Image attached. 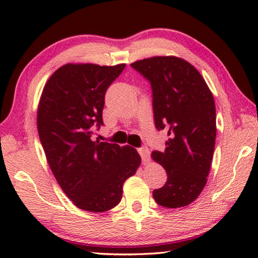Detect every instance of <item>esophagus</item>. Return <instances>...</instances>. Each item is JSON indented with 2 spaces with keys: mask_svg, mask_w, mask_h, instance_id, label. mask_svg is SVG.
<instances>
[{
  "mask_svg": "<svg viewBox=\"0 0 258 258\" xmlns=\"http://www.w3.org/2000/svg\"><path fill=\"white\" fill-rule=\"evenodd\" d=\"M139 154L141 155V158H142V163L143 165H148L150 163V152L149 149H148L147 147H141L139 148Z\"/></svg>",
  "mask_w": 258,
  "mask_h": 258,
  "instance_id": "34e87169",
  "label": "esophagus"
}]
</instances>
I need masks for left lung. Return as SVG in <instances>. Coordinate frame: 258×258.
Masks as SVG:
<instances>
[{
	"label": "left lung",
	"mask_w": 258,
	"mask_h": 258,
	"mask_svg": "<svg viewBox=\"0 0 258 258\" xmlns=\"http://www.w3.org/2000/svg\"><path fill=\"white\" fill-rule=\"evenodd\" d=\"M150 82L157 130H167L165 150L151 157L167 173L154 190L156 203L180 208L198 198L207 183L216 139L213 93L190 62L174 55L151 56L131 63Z\"/></svg>",
	"instance_id": "8db88e82"
}]
</instances>
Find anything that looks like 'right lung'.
Masks as SVG:
<instances>
[{
	"label": "right lung",
	"mask_w": 258,
	"mask_h": 258,
	"mask_svg": "<svg viewBox=\"0 0 258 258\" xmlns=\"http://www.w3.org/2000/svg\"><path fill=\"white\" fill-rule=\"evenodd\" d=\"M126 64L66 63L43 87L37 131L47 163L61 189L76 207L102 213L119 204L123 185L137 173V149L93 141L103 124L104 94Z\"/></svg>",
	"instance_id": "1"
}]
</instances>
